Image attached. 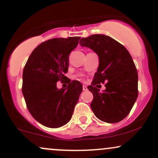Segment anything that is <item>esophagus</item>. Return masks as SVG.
<instances>
[{
    "mask_svg": "<svg viewBox=\"0 0 158 158\" xmlns=\"http://www.w3.org/2000/svg\"><path fill=\"white\" fill-rule=\"evenodd\" d=\"M87 89H88L87 86H85V85H84V86H83V90H84V91H86V90H87Z\"/></svg>",
    "mask_w": 158,
    "mask_h": 158,
    "instance_id": "obj_1",
    "label": "esophagus"
}]
</instances>
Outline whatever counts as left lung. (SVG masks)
Returning a JSON list of instances; mask_svg holds the SVG:
<instances>
[{
    "instance_id": "8db88e82",
    "label": "left lung",
    "mask_w": 158,
    "mask_h": 158,
    "mask_svg": "<svg viewBox=\"0 0 158 158\" xmlns=\"http://www.w3.org/2000/svg\"><path fill=\"white\" fill-rule=\"evenodd\" d=\"M82 47L92 49L98 56L99 65L92 85L90 107L98 119L116 123L130 113L138 96V74L128 51L122 44L104 34L82 38ZM106 82V89L100 91V83Z\"/></svg>"
}]
</instances>
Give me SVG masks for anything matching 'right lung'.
Returning <instances> with one entry per match:
<instances>
[{"label":"right lung","instance_id":"obj_1","mask_svg":"<svg viewBox=\"0 0 158 158\" xmlns=\"http://www.w3.org/2000/svg\"><path fill=\"white\" fill-rule=\"evenodd\" d=\"M79 36L54 38L42 42L30 55L23 70L22 93L33 118L44 126L56 128L70 121L83 86L69 81L67 88L58 89L56 82L68 80L69 55Z\"/></svg>","mask_w":158,"mask_h":158}]
</instances>
